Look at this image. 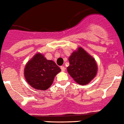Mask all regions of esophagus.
I'll return each instance as SVG.
<instances>
[{
    "label": "esophagus",
    "instance_id": "34e87169",
    "mask_svg": "<svg viewBox=\"0 0 124 124\" xmlns=\"http://www.w3.org/2000/svg\"><path fill=\"white\" fill-rule=\"evenodd\" d=\"M61 70L62 71H64V70H65V68L64 66H61Z\"/></svg>",
    "mask_w": 124,
    "mask_h": 124
}]
</instances>
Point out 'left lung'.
Segmentation results:
<instances>
[{
    "mask_svg": "<svg viewBox=\"0 0 124 124\" xmlns=\"http://www.w3.org/2000/svg\"><path fill=\"white\" fill-rule=\"evenodd\" d=\"M69 62L68 73L79 85H87L96 77L98 70L96 60L82 47L72 53Z\"/></svg>",
    "mask_w": 124,
    "mask_h": 124,
    "instance_id": "obj_1",
    "label": "left lung"
}]
</instances>
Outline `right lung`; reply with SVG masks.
Masks as SVG:
<instances>
[{
	"label": "right lung",
	"mask_w": 124,
	"mask_h": 124,
	"mask_svg": "<svg viewBox=\"0 0 124 124\" xmlns=\"http://www.w3.org/2000/svg\"><path fill=\"white\" fill-rule=\"evenodd\" d=\"M61 69L52 60L37 53L28 61L24 69V76L30 86L37 90H47L53 83Z\"/></svg>",
	"instance_id": "right-lung-1"
}]
</instances>
